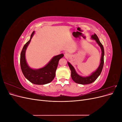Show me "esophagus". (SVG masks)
<instances>
[{
    "instance_id": "1",
    "label": "esophagus",
    "mask_w": 122,
    "mask_h": 122,
    "mask_svg": "<svg viewBox=\"0 0 122 122\" xmlns=\"http://www.w3.org/2000/svg\"><path fill=\"white\" fill-rule=\"evenodd\" d=\"M65 56L66 57H68L69 56V54L68 53H66L65 54Z\"/></svg>"
}]
</instances>
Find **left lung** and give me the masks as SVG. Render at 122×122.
<instances>
[{
	"instance_id": "obj_1",
	"label": "left lung",
	"mask_w": 122,
	"mask_h": 122,
	"mask_svg": "<svg viewBox=\"0 0 122 122\" xmlns=\"http://www.w3.org/2000/svg\"><path fill=\"white\" fill-rule=\"evenodd\" d=\"M91 38L92 39L95 40L96 41V42L98 44V45L101 48L102 54H101L100 64V65L99 66V67L98 68V69L96 70V71L92 73L91 75L88 76H86V77H82L78 75V74L76 73L75 70L74 68L73 67V66L70 64V62H68V64L71 71V78L74 81L77 83L81 84H87L92 83V82H94L97 79L99 76L100 75L103 67V65H104V48H103L102 44L100 42V41L96 34H95L94 35H92L91 36Z\"/></svg>"
}]
</instances>
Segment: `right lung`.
<instances>
[{"label": "right lung", "instance_id": "1", "mask_svg": "<svg viewBox=\"0 0 122 122\" xmlns=\"http://www.w3.org/2000/svg\"><path fill=\"white\" fill-rule=\"evenodd\" d=\"M34 34L35 31L32 32L30 40L25 44L21 51L20 55L21 69L25 78L30 82L38 85L45 84L50 83L54 79L58 61L64 56V54H61L54 56L45 67L42 68L33 69L29 67L25 59V52Z\"/></svg>", "mask_w": 122, "mask_h": 122}]
</instances>
